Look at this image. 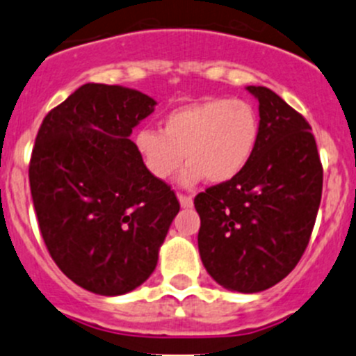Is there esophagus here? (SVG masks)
<instances>
[{"label": "esophagus", "instance_id": "esophagus-1", "mask_svg": "<svg viewBox=\"0 0 356 356\" xmlns=\"http://www.w3.org/2000/svg\"><path fill=\"white\" fill-rule=\"evenodd\" d=\"M177 198H179V202H181L182 209H191V207H193V198H191V196L177 195Z\"/></svg>", "mask_w": 356, "mask_h": 356}]
</instances>
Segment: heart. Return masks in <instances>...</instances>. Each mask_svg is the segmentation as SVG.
I'll list each match as a JSON object with an SVG mask.
<instances>
[{
  "label": "heart",
  "instance_id": "1",
  "mask_svg": "<svg viewBox=\"0 0 356 356\" xmlns=\"http://www.w3.org/2000/svg\"><path fill=\"white\" fill-rule=\"evenodd\" d=\"M261 122L254 106L241 99L213 97L174 109L161 129H140L134 144L153 177L165 181L188 161L181 175L186 186L203 177L224 184L241 174L254 154Z\"/></svg>",
  "mask_w": 356,
  "mask_h": 356
}]
</instances>
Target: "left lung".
Segmentation results:
<instances>
[{"label":"left lung","mask_w":356,"mask_h":356,"mask_svg":"<svg viewBox=\"0 0 356 356\" xmlns=\"http://www.w3.org/2000/svg\"><path fill=\"white\" fill-rule=\"evenodd\" d=\"M259 140L240 175L195 198L198 250L210 277L227 291L254 294L284 280L308 247L323 168L309 123L266 86Z\"/></svg>","instance_id":"8db88e82"}]
</instances>
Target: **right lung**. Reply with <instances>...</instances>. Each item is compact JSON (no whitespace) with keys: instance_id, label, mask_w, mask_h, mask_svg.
Here are the masks:
<instances>
[{"instance_id":"1","label":"right lung","mask_w":356,"mask_h":356,"mask_svg":"<svg viewBox=\"0 0 356 356\" xmlns=\"http://www.w3.org/2000/svg\"><path fill=\"white\" fill-rule=\"evenodd\" d=\"M154 106L134 88L86 83L38 130L29 184L41 236L62 273L94 294L143 285L181 209L130 140Z\"/></svg>"}]
</instances>
